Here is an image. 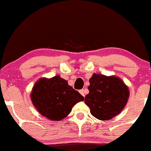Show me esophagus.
Returning a JSON list of instances; mask_svg holds the SVG:
<instances>
[{"instance_id": "obj_1", "label": "esophagus", "mask_w": 151, "mask_h": 151, "mask_svg": "<svg viewBox=\"0 0 151 151\" xmlns=\"http://www.w3.org/2000/svg\"><path fill=\"white\" fill-rule=\"evenodd\" d=\"M79 92H80V94H81L82 96H83L85 97V92H84V89H81V90H80Z\"/></svg>"}]
</instances>
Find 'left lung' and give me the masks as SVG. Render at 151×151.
<instances>
[{
	"instance_id": "left-lung-1",
	"label": "left lung",
	"mask_w": 151,
	"mask_h": 151,
	"mask_svg": "<svg viewBox=\"0 0 151 151\" xmlns=\"http://www.w3.org/2000/svg\"><path fill=\"white\" fill-rule=\"evenodd\" d=\"M89 83L85 103L93 116L99 120H109L123 110L130 93L121 78L93 73Z\"/></svg>"
}]
</instances>
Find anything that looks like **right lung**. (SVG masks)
<instances>
[{
  "label": "right lung",
  "instance_id": "right-lung-1",
  "mask_svg": "<svg viewBox=\"0 0 151 151\" xmlns=\"http://www.w3.org/2000/svg\"><path fill=\"white\" fill-rule=\"evenodd\" d=\"M30 97L37 111L52 121L62 120L70 114L74 105L84 101L83 96L60 76L37 81Z\"/></svg>",
  "mask_w": 151,
  "mask_h": 151
}]
</instances>
